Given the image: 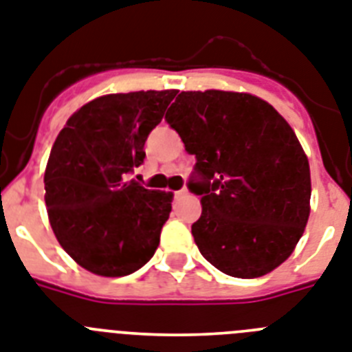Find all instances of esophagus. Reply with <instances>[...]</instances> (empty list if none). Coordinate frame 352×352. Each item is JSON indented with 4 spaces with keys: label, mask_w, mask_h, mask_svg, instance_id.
Returning a JSON list of instances; mask_svg holds the SVG:
<instances>
[{
    "label": "esophagus",
    "mask_w": 352,
    "mask_h": 352,
    "mask_svg": "<svg viewBox=\"0 0 352 352\" xmlns=\"http://www.w3.org/2000/svg\"><path fill=\"white\" fill-rule=\"evenodd\" d=\"M185 194H187V188H182V190H176V192H174V197L185 196Z\"/></svg>",
    "instance_id": "obj_1"
}]
</instances>
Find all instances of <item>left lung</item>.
<instances>
[{
  "instance_id": "obj_1",
  "label": "left lung",
  "mask_w": 352,
  "mask_h": 352,
  "mask_svg": "<svg viewBox=\"0 0 352 352\" xmlns=\"http://www.w3.org/2000/svg\"><path fill=\"white\" fill-rule=\"evenodd\" d=\"M165 121L196 155L188 190L201 254L233 278H260L292 254L310 217V165L267 101L244 92H182Z\"/></svg>"
}]
</instances>
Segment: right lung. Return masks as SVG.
<instances>
[{"label":"right lung","mask_w":352,"mask_h":352,"mask_svg":"<svg viewBox=\"0 0 352 352\" xmlns=\"http://www.w3.org/2000/svg\"><path fill=\"white\" fill-rule=\"evenodd\" d=\"M178 90L108 94L69 117L44 174L56 240L78 265L119 278L146 265L169 219L170 192L126 182L146 158L144 144Z\"/></svg>","instance_id":"right-lung-1"}]
</instances>
